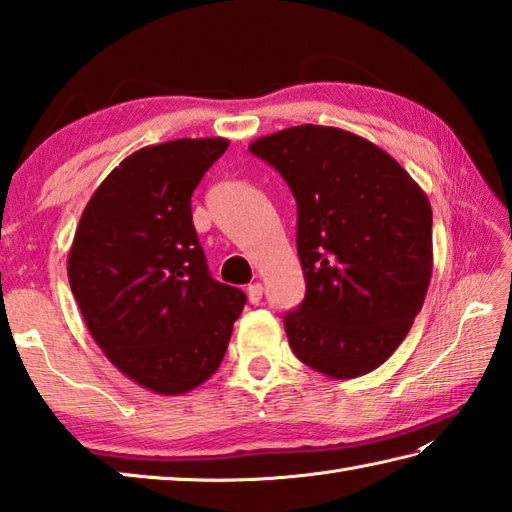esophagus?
<instances>
[{"mask_svg":"<svg viewBox=\"0 0 512 512\" xmlns=\"http://www.w3.org/2000/svg\"><path fill=\"white\" fill-rule=\"evenodd\" d=\"M246 295H248V301L250 303H259L264 297V286L262 284H250L246 288Z\"/></svg>","mask_w":512,"mask_h":512,"instance_id":"34e87169","label":"esophagus"}]
</instances>
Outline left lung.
<instances>
[{"label":"left lung","instance_id":"1","mask_svg":"<svg viewBox=\"0 0 512 512\" xmlns=\"http://www.w3.org/2000/svg\"><path fill=\"white\" fill-rule=\"evenodd\" d=\"M248 149L297 200L306 297L284 317L292 352L336 380L372 372L405 341L427 297V193L387 151L339 127H288Z\"/></svg>","mask_w":512,"mask_h":512}]
</instances>
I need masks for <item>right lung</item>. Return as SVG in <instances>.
I'll return each mask as SVG.
<instances>
[{
	"label": "right lung",
	"mask_w": 512,
	"mask_h": 512,
	"mask_svg": "<svg viewBox=\"0 0 512 512\" xmlns=\"http://www.w3.org/2000/svg\"><path fill=\"white\" fill-rule=\"evenodd\" d=\"M226 147V138H180L134 151L94 191L68 255L92 339L162 396L217 372L246 303L209 275L191 217V195Z\"/></svg>",
	"instance_id": "obj_1"
}]
</instances>
